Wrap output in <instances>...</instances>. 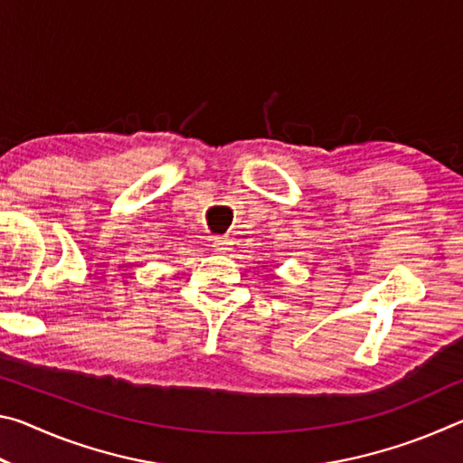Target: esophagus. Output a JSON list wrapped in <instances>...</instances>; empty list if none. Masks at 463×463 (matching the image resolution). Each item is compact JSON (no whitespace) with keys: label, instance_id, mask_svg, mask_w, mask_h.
<instances>
[{"label":"esophagus","instance_id":"34e87169","mask_svg":"<svg viewBox=\"0 0 463 463\" xmlns=\"http://www.w3.org/2000/svg\"><path fill=\"white\" fill-rule=\"evenodd\" d=\"M213 245H214V249L218 250V253H229L232 241H231L229 234H224V237H214L213 239Z\"/></svg>","mask_w":463,"mask_h":463}]
</instances>
